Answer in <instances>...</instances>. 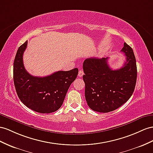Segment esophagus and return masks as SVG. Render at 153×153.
Here are the masks:
<instances>
[{
	"mask_svg": "<svg viewBox=\"0 0 153 153\" xmlns=\"http://www.w3.org/2000/svg\"><path fill=\"white\" fill-rule=\"evenodd\" d=\"M83 74H84L83 70H80L79 71V73H78V76H79V77H82V76H83Z\"/></svg>",
	"mask_w": 153,
	"mask_h": 153,
	"instance_id": "34e87169",
	"label": "esophagus"
}]
</instances>
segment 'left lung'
<instances>
[{"label": "left lung", "instance_id": "8db88e82", "mask_svg": "<svg viewBox=\"0 0 153 153\" xmlns=\"http://www.w3.org/2000/svg\"><path fill=\"white\" fill-rule=\"evenodd\" d=\"M121 52L126 56L123 66L112 70L106 58H88L83 62L85 95L92 110L106 113L116 110L128 100L134 91L137 67L131 47L124 43Z\"/></svg>", "mask_w": 153, "mask_h": 153}]
</instances>
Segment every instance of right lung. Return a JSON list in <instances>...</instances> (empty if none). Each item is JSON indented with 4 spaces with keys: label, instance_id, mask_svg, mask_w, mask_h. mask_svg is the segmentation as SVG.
<instances>
[{
    "label": "right lung",
    "instance_id": "obj_1",
    "mask_svg": "<svg viewBox=\"0 0 153 153\" xmlns=\"http://www.w3.org/2000/svg\"><path fill=\"white\" fill-rule=\"evenodd\" d=\"M27 44L26 41L19 47L13 63L14 85L18 97L34 111L43 114L53 112L62 105L70 85L77 77L78 69L58 71L43 77L30 75L23 63Z\"/></svg>",
    "mask_w": 153,
    "mask_h": 153
}]
</instances>
